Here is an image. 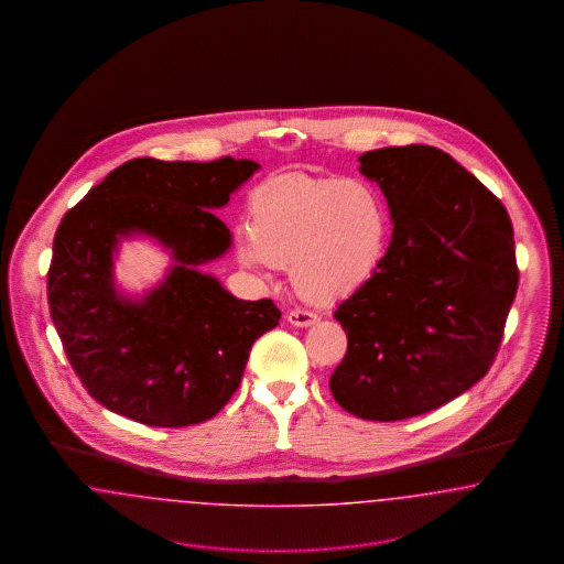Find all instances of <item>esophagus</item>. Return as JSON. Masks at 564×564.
Masks as SVG:
<instances>
[{
    "label": "esophagus",
    "mask_w": 564,
    "mask_h": 564,
    "mask_svg": "<svg viewBox=\"0 0 564 564\" xmlns=\"http://www.w3.org/2000/svg\"><path fill=\"white\" fill-rule=\"evenodd\" d=\"M288 322L295 325V327H308V325H315L319 322V315L311 313V311H302V308H295L288 313Z\"/></svg>",
    "instance_id": "1"
}]
</instances>
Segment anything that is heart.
<instances>
[{
  "mask_svg": "<svg viewBox=\"0 0 564 564\" xmlns=\"http://www.w3.org/2000/svg\"><path fill=\"white\" fill-rule=\"evenodd\" d=\"M387 241L389 209L370 182L285 173L251 192L239 258L256 270L290 264L297 294L327 304L375 276Z\"/></svg>",
  "mask_w": 564,
  "mask_h": 564,
  "instance_id": "1",
  "label": "heart"
}]
</instances>
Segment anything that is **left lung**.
I'll list each match as a JSON object with an SVG mask.
<instances>
[{
	"label": "left lung",
	"instance_id": "1",
	"mask_svg": "<svg viewBox=\"0 0 564 564\" xmlns=\"http://www.w3.org/2000/svg\"><path fill=\"white\" fill-rule=\"evenodd\" d=\"M359 162L393 235L375 276L334 311L349 347L329 389L359 419L403 421L492 366L518 290L513 228L501 200L437 148H382Z\"/></svg>",
	"mask_w": 564,
	"mask_h": 564
}]
</instances>
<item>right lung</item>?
<instances>
[{
    "instance_id": "right-lung-1",
    "label": "right lung",
    "mask_w": 564,
    "mask_h": 564,
    "mask_svg": "<svg viewBox=\"0 0 564 564\" xmlns=\"http://www.w3.org/2000/svg\"><path fill=\"white\" fill-rule=\"evenodd\" d=\"M260 164L134 159L113 169L61 219L48 270L54 327L84 389L150 427L214 419L235 395L253 343L279 325L264 297L239 300L200 272L232 242L215 217ZM148 234L176 267L141 301L118 295L112 253Z\"/></svg>"
}]
</instances>
